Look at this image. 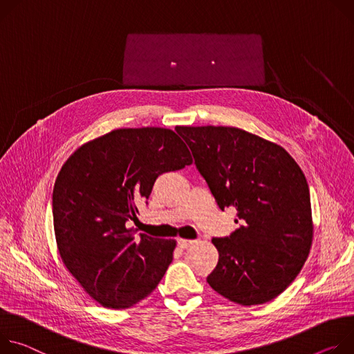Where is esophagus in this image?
I'll list each match as a JSON object with an SVG mask.
<instances>
[{"label":"esophagus","mask_w":354,"mask_h":354,"mask_svg":"<svg viewBox=\"0 0 354 354\" xmlns=\"http://www.w3.org/2000/svg\"><path fill=\"white\" fill-rule=\"evenodd\" d=\"M192 243H194V241H189V239H178V246H180L181 249H187V248H189Z\"/></svg>","instance_id":"34e87169"}]
</instances>
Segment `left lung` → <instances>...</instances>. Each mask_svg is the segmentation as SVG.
<instances>
[{"instance_id":"left-lung-1","label":"left lung","mask_w":354,"mask_h":354,"mask_svg":"<svg viewBox=\"0 0 354 354\" xmlns=\"http://www.w3.org/2000/svg\"><path fill=\"white\" fill-rule=\"evenodd\" d=\"M219 208L242 223L212 239L219 261L208 284L245 306L279 297L304 267L313 238L309 187L277 143L233 127H177Z\"/></svg>"}]
</instances>
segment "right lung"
Instances as JSON below:
<instances>
[{
    "mask_svg": "<svg viewBox=\"0 0 354 354\" xmlns=\"http://www.w3.org/2000/svg\"><path fill=\"white\" fill-rule=\"evenodd\" d=\"M192 157L166 128H122L78 147L53 187V226L59 254L84 291L111 309H127L159 286L174 239L150 238L127 227L156 178Z\"/></svg>",
    "mask_w": 354,
    "mask_h": 354,
    "instance_id": "right-lung-1",
    "label": "right lung"
}]
</instances>
